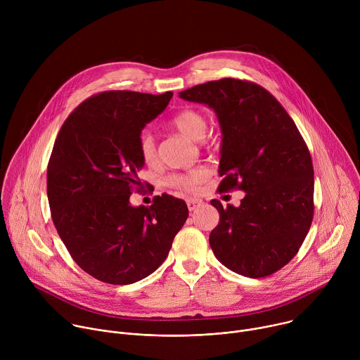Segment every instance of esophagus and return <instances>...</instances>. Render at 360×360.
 Here are the masks:
<instances>
[{
    "instance_id": "obj_1",
    "label": "esophagus",
    "mask_w": 360,
    "mask_h": 360,
    "mask_svg": "<svg viewBox=\"0 0 360 360\" xmlns=\"http://www.w3.org/2000/svg\"><path fill=\"white\" fill-rule=\"evenodd\" d=\"M186 205H188V210L192 212V211H195L198 207H200L202 200H200V199H196V198H189V199H186Z\"/></svg>"
}]
</instances>
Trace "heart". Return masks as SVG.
I'll return each mask as SVG.
<instances>
[{
	"label": "heart",
	"mask_w": 360,
	"mask_h": 360,
	"mask_svg": "<svg viewBox=\"0 0 360 360\" xmlns=\"http://www.w3.org/2000/svg\"><path fill=\"white\" fill-rule=\"evenodd\" d=\"M171 127H174L178 132H181L184 136L192 139V141H200L203 139L205 134L208 129V121L200 111L186 108L179 112H176L171 121ZM138 150L142 161L145 164H152L157 158V146L155 139L149 132H142L138 141ZM208 178V171L205 168H195L185 174H174L168 176L167 185L175 189L182 191H193L198 185H200L205 179Z\"/></svg>",
	"instance_id": "1"
}]
</instances>
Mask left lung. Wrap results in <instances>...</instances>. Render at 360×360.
Masks as SVG:
<instances>
[{
    "instance_id": "left-lung-1",
    "label": "left lung",
    "mask_w": 360,
    "mask_h": 360,
    "mask_svg": "<svg viewBox=\"0 0 360 360\" xmlns=\"http://www.w3.org/2000/svg\"><path fill=\"white\" fill-rule=\"evenodd\" d=\"M212 108L222 131L218 189H239L236 208L211 203L219 224L210 235L228 269L264 278L283 268L302 246L314 219V165L293 120L261 85L222 78L179 92Z\"/></svg>"
}]
</instances>
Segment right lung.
<instances>
[{"instance_id": "obj_1", "label": "right lung", "mask_w": 360, "mask_h": 360, "mask_svg": "<svg viewBox=\"0 0 360 360\" xmlns=\"http://www.w3.org/2000/svg\"><path fill=\"white\" fill-rule=\"evenodd\" d=\"M172 95H92L56 139L46 169L51 217L77 265L101 282L129 285L155 272L188 218L186 203L167 193L150 207L129 203L143 167L141 132Z\"/></svg>"}]
</instances>
